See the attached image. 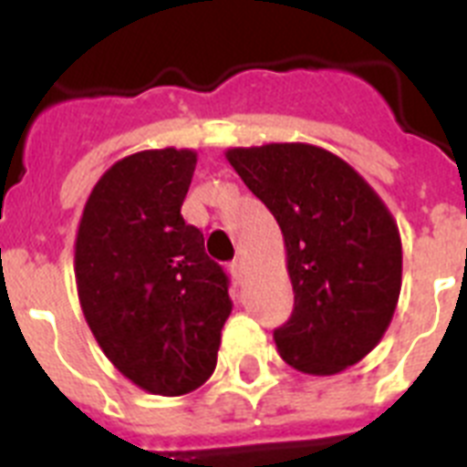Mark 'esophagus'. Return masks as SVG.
<instances>
[{"label": "esophagus", "instance_id": "34e87169", "mask_svg": "<svg viewBox=\"0 0 467 467\" xmlns=\"http://www.w3.org/2000/svg\"><path fill=\"white\" fill-rule=\"evenodd\" d=\"M229 271L238 283H243V278H245V262H243V259H234V262L229 264Z\"/></svg>", "mask_w": 467, "mask_h": 467}]
</instances>
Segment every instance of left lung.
I'll return each instance as SVG.
<instances>
[{"label":"left lung","mask_w":467,"mask_h":467,"mask_svg":"<svg viewBox=\"0 0 467 467\" xmlns=\"http://www.w3.org/2000/svg\"><path fill=\"white\" fill-rule=\"evenodd\" d=\"M278 222L295 308L274 329L299 372L329 377L381 341L402 287V243L379 193L332 151L304 142L226 151Z\"/></svg>","instance_id":"obj_1"}]
</instances>
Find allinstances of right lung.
Listing matches in <instances>:
<instances>
[{"label": "right lung", "instance_id": "obj_1", "mask_svg": "<svg viewBox=\"0 0 467 467\" xmlns=\"http://www.w3.org/2000/svg\"><path fill=\"white\" fill-rule=\"evenodd\" d=\"M192 150L117 161L90 192L74 245L81 311L102 353L154 395H184L214 372L229 278L180 213Z\"/></svg>", "mask_w": 467, "mask_h": 467}]
</instances>
